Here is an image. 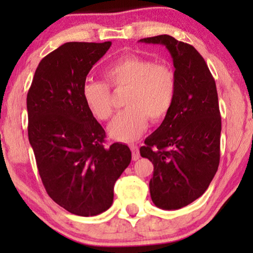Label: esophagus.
<instances>
[{
    "label": "esophagus",
    "instance_id": "esophagus-1",
    "mask_svg": "<svg viewBox=\"0 0 253 253\" xmlns=\"http://www.w3.org/2000/svg\"><path fill=\"white\" fill-rule=\"evenodd\" d=\"M130 148H131V151H132V160L137 161L138 159L140 158L139 148H138V146H136V145H131Z\"/></svg>",
    "mask_w": 253,
    "mask_h": 253
}]
</instances>
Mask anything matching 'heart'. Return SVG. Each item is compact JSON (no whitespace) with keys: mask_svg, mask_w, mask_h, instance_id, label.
Returning a JSON list of instances; mask_svg holds the SVG:
<instances>
[{"mask_svg":"<svg viewBox=\"0 0 253 253\" xmlns=\"http://www.w3.org/2000/svg\"><path fill=\"white\" fill-rule=\"evenodd\" d=\"M106 82L114 88H129L124 105L127 108L109 123L107 131L113 139L131 143L138 139L152 122L164 120L175 101L176 76L166 64L127 54L112 62L105 70ZM82 98L92 116L108 120L113 114L112 93L106 83L87 81L82 87Z\"/></svg>","mask_w":253,"mask_h":253,"instance_id":"obj_1","label":"heart"}]
</instances>
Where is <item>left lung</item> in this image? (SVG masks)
<instances>
[{
  "label": "left lung",
  "mask_w": 253,
  "mask_h": 253,
  "mask_svg": "<svg viewBox=\"0 0 253 253\" xmlns=\"http://www.w3.org/2000/svg\"><path fill=\"white\" fill-rule=\"evenodd\" d=\"M139 42L162 44L174 63V105L145 139L140 155L154 166L152 202L159 209L178 210L206 191L219 167L221 116L215 81L191 44L167 34Z\"/></svg>",
  "instance_id": "obj_1"
}]
</instances>
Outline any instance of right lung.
Listing matches in <instances>:
<instances>
[{
	"mask_svg": "<svg viewBox=\"0 0 253 253\" xmlns=\"http://www.w3.org/2000/svg\"><path fill=\"white\" fill-rule=\"evenodd\" d=\"M110 41L67 42L44 56L27 93L29 140L48 196L68 212L93 216L112 206L130 148L106 147V132L82 98L93 65Z\"/></svg>",
	"mask_w": 253,
	"mask_h": 253,
	"instance_id": "obj_1",
	"label": "right lung"
}]
</instances>
